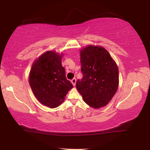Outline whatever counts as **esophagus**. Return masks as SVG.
I'll return each mask as SVG.
<instances>
[{
    "mask_svg": "<svg viewBox=\"0 0 150 150\" xmlns=\"http://www.w3.org/2000/svg\"><path fill=\"white\" fill-rule=\"evenodd\" d=\"M71 81V83H72V84H73V86H75V83H76V79L75 78H73V79Z\"/></svg>",
    "mask_w": 150,
    "mask_h": 150,
    "instance_id": "obj_1",
    "label": "esophagus"
}]
</instances>
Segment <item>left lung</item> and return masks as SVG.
Masks as SVG:
<instances>
[{"instance_id": "obj_1", "label": "left lung", "mask_w": 150, "mask_h": 150, "mask_svg": "<svg viewBox=\"0 0 150 150\" xmlns=\"http://www.w3.org/2000/svg\"><path fill=\"white\" fill-rule=\"evenodd\" d=\"M81 71L76 88L85 102L94 108L106 106L118 87V69L105 48L88 45L81 50Z\"/></svg>"}]
</instances>
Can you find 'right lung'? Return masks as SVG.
Masks as SVG:
<instances>
[{
    "mask_svg": "<svg viewBox=\"0 0 150 150\" xmlns=\"http://www.w3.org/2000/svg\"><path fill=\"white\" fill-rule=\"evenodd\" d=\"M62 57L54 51L45 52L33 63L29 76L30 85L35 97L52 108L59 105L73 87L66 78Z\"/></svg>",
    "mask_w": 150,
    "mask_h": 150,
    "instance_id": "obj_1",
    "label": "right lung"
}]
</instances>
